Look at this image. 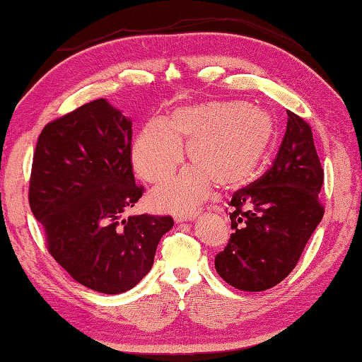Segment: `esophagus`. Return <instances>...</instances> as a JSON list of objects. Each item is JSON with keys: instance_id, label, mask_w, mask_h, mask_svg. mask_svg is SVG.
Listing matches in <instances>:
<instances>
[{"instance_id": "esophagus-1", "label": "esophagus", "mask_w": 362, "mask_h": 362, "mask_svg": "<svg viewBox=\"0 0 362 362\" xmlns=\"http://www.w3.org/2000/svg\"><path fill=\"white\" fill-rule=\"evenodd\" d=\"M196 216H197L196 211H189V213H187V214H177V216H175V222H187V221L194 219Z\"/></svg>"}]
</instances>
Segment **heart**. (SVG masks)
<instances>
[{
	"instance_id": "heart-1",
	"label": "heart",
	"mask_w": 362,
	"mask_h": 362,
	"mask_svg": "<svg viewBox=\"0 0 362 362\" xmlns=\"http://www.w3.org/2000/svg\"><path fill=\"white\" fill-rule=\"evenodd\" d=\"M274 138V119L264 109L243 101H211L182 107L173 118L151 119L132 149L134 166L144 180L161 183L183 158L188 141L194 168L156 191L169 210H189L209 196L213 182L238 187L255 171Z\"/></svg>"
}]
</instances>
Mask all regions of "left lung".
<instances>
[{
    "label": "left lung",
    "mask_w": 362,
    "mask_h": 362,
    "mask_svg": "<svg viewBox=\"0 0 362 362\" xmlns=\"http://www.w3.org/2000/svg\"><path fill=\"white\" fill-rule=\"evenodd\" d=\"M286 113V132L272 166L230 199L233 233L214 257L216 272L241 291H266L286 279L324 218L319 201L324 169L311 126Z\"/></svg>",
    "instance_id": "left-lung-1"
}]
</instances>
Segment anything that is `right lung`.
I'll list each match as a JSON object with an SVG mask.
<instances>
[{
	"instance_id": "obj_1",
	"label": "right lung",
	"mask_w": 362,
	"mask_h": 362,
	"mask_svg": "<svg viewBox=\"0 0 362 362\" xmlns=\"http://www.w3.org/2000/svg\"><path fill=\"white\" fill-rule=\"evenodd\" d=\"M132 166V122L96 99L48 122L38 136L29 205L51 257L103 294L132 289L153 264L171 216L122 219L140 201Z\"/></svg>"
}]
</instances>
